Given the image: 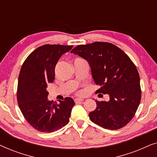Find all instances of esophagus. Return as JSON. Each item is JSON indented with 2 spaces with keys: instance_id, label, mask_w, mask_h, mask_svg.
<instances>
[{
  "instance_id": "1",
  "label": "esophagus",
  "mask_w": 157,
  "mask_h": 157,
  "mask_svg": "<svg viewBox=\"0 0 157 157\" xmlns=\"http://www.w3.org/2000/svg\"><path fill=\"white\" fill-rule=\"evenodd\" d=\"M84 101V99H83V98H75L74 99V102L75 103H79V102H82V101Z\"/></svg>"
}]
</instances>
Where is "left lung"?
<instances>
[{
	"label": "left lung",
	"instance_id": "obj_1",
	"mask_svg": "<svg viewBox=\"0 0 157 157\" xmlns=\"http://www.w3.org/2000/svg\"><path fill=\"white\" fill-rule=\"evenodd\" d=\"M71 53L89 62L96 94H108L109 101H96L89 113L91 121L104 128H123L134 117L141 97L140 78L135 64L121 49L108 42L78 45ZM103 96V95H102Z\"/></svg>",
	"mask_w": 157,
	"mask_h": 157
}]
</instances>
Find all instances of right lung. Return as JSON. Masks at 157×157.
<instances>
[{
  "label": "right lung",
  "instance_id": "1",
  "mask_svg": "<svg viewBox=\"0 0 157 157\" xmlns=\"http://www.w3.org/2000/svg\"><path fill=\"white\" fill-rule=\"evenodd\" d=\"M72 47L44 45L33 51L21 66L17 88L18 106L28 123L40 132H56L69 121L74 100L66 97L59 104L49 101L46 87L54 81L57 61Z\"/></svg>",
  "mask_w": 157,
  "mask_h": 157
}]
</instances>
